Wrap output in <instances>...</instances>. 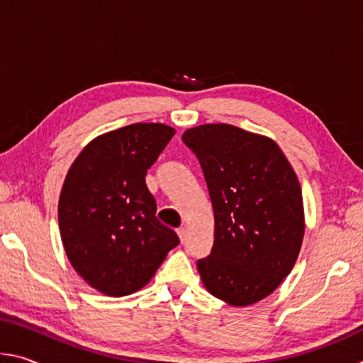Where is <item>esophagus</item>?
Segmentation results:
<instances>
[{"instance_id":"34e87169","label":"esophagus","mask_w":363,"mask_h":363,"mask_svg":"<svg viewBox=\"0 0 363 363\" xmlns=\"http://www.w3.org/2000/svg\"><path fill=\"white\" fill-rule=\"evenodd\" d=\"M177 235H179V238H181V242H184L186 240V237H187V229L184 225H181L179 229H177Z\"/></svg>"}]
</instances>
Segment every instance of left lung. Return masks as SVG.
Instances as JSON below:
<instances>
[{
	"instance_id": "left-lung-1",
	"label": "left lung",
	"mask_w": 363,
	"mask_h": 363,
	"mask_svg": "<svg viewBox=\"0 0 363 363\" xmlns=\"http://www.w3.org/2000/svg\"><path fill=\"white\" fill-rule=\"evenodd\" d=\"M182 140L203 169L214 211L210 256L196 261L213 296L250 306L291 272L304 237L301 186L272 139L242 128L201 125Z\"/></svg>"
}]
</instances>
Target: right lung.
<instances>
[{"instance_id": "add662e5", "label": "right lung", "mask_w": 363, "mask_h": 363, "mask_svg": "<svg viewBox=\"0 0 363 363\" xmlns=\"http://www.w3.org/2000/svg\"><path fill=\"white\" fill-rule=\"evenodd\" d=\"M174 130L134 123L96 138L65 176L59 229L79 277L107 296L147 285L179 237L155 216L145 174Z\"/></svg>"}]
</instances>
